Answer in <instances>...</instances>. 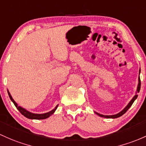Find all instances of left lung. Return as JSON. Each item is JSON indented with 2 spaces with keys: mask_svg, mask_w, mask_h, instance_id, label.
Masks as SVG:
<instances>
[{
  "mask_svg": "<svg viewBox=\"0 0 146 146\" xmlns=\"http://www.w3.org/2000/svg\"><path fill=\"white\" fill-rule=\"evenodd\" d=\"M141 72V69H139V73H140ZM140 89H141V80H140V77H139V84H138V86H137V92H139V91H140ZM137 97H138V95H137V94H136V95L134 96V97H133V98L132 99V100H130V102L128 103V105L126 106L125 107L124 109L122 110L121 111H120L119 113H116V114H114V115H110V116H105V115H102V114H100V113H97V112L94 111L96 113L97 115H98L99 116H100V117H104V118H118L120 117V116H121L122 115L124 114L125 113L126 111H127L128 109L131 106H132V105L133 104V102H134V100H136V99L137 98Z\"/></svg>",
  "mask_w": 146,
  "mask_h": 146,
  "instance_id": "8db88e82",
  "label": "left lung"
}]
</instances>
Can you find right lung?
I'll use <instances>...</instances> for the list:
<instances>
[{
  "label": "right lung",
  "mask_w": 146,
  "mask_h": 146,
  "mask_svg": "<svg viewBox=\"0 0 146 146\" xmlns=\"http://www.w3.org/2000/svg\"><path fill=\"white\" fill-rule=\"evenodd\" d=\"M7 92H8V95H9V98H10V100H12V102H13V103L14 104V105H15L16 107H17V110H18L19 111L21 112V113L22 115H23L25 117L30 118V119H36V120L46 119V118L50 117V116L51 115H52V113H53L55 111V110H57V107H58V105H57V106L55 107V109H53L52 110H51L50 111L47 112V113H32V112L27 111L25 109L23 108V107L19 106L18 104H17V102L14 101V99L12 98V96H11V94H9V91H8V90H7Z\"/></svg>",
  "instance_id": "obj_1"
}]
</instances>
